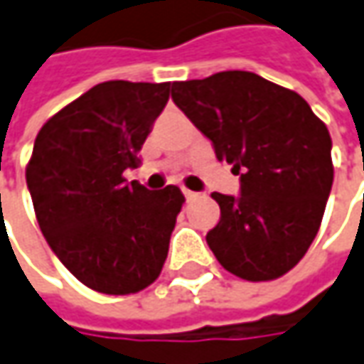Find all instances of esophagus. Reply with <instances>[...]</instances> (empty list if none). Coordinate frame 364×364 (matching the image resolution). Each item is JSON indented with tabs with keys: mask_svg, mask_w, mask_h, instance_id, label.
<instances>
[{
	"mask_svg": "<svg viewBox=\"0 0 364 364\" xmlns=\"http://www.w3.org/2000/svg\"><path fill=\"white\" fill-rule=\"evenodd\" d=\"M183 193H185V199H187V201H196V199L199 198V193H196V191H189V189H183Z\"/></svg>",
	"mask_w": 364,
	"mask_h": 364,
	"instance_id": "34e87169",
	"label": "esophagus"
}]
</instances>
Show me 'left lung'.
Returning a JSON list of instances; mask_svg holds the SVG:
<instances>
[{"label": "left lung", "mask_w": 364, "mask_h": 364, "mask_svg": "<svg viewBox=\"0 0 364 364\" xmlns=\"http://www.w3.org/2000/svg\"><path fill=\"white\" fill-rule=\"evenodd\" d=\"M171 97L240 173V196L213 191L220 222L205 240L246 281L291 271L314 242L334 181L332 138L308 102L248 71L175 81Z\"/></svg>", "instance_id": "obj_1"}]
</instances>
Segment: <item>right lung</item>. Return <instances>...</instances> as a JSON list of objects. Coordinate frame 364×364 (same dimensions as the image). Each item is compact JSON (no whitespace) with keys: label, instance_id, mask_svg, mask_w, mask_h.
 <instances>
[{"label":"right lung","instance_id":"add662e5","mask_svg":"<svg viewBox=\"0 0 364 364\" xmlns=\"http://www.w3.org/2000/svg\"><path fill=\"white\" fill-rule=\"evenodd\" d=\"M171 83L105 81L65 105L26 166L38 226L60 262L105 295L142 291L161 275L181 189L151 191L124 173L168 102Z\"/></svg>","mask_w":364,"mask_h":364}]
</instances>
